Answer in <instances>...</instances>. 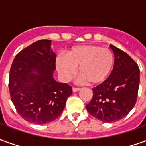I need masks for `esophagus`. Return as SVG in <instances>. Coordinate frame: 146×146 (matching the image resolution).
I'll return each mask as SVG.
<instances>
[{"mask_svg": "<svg viewBox=\"0 0 146 146\" xmlns=\"http://www.w3.org/2000/svg\"><path fill=\"white\" fill-rule=\"evenodd\" d=\"M80 90V89L79 88H76V87H73V91L74 92H79Z\"/></svg>", "mask_w": 146, "mask_h": 146, "instance_id": "34e87169", "label": "esophagus"}]
</instances>
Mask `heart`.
I'll return each mask as SVG.
<instances>
[{
  "instance_id": "1",
  "label": "heart",
  "mask_w": 146,
  "mask_h": 146,
  "mask_svg": "<svg viewBox=\"0 0 146 146\" xmlns=\"http://www.w3.org/2000/svg\"><path fill=\"white\" fill-rule=\"evenodd\" d=\"M114 66V55L109 48L98 45H81L73 48L67 56L56 60V67L61 76L69 80L76 73L81 81L88 84H98L107 79Z\"/></svg>"
}]
</instances>
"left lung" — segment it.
Instances as JSON below:
<instances>
[{
    "instance_id": "left-lung-1",
    "label": "left lung",
    "mask_w": 146,
    "mask_h": 146,
    "mask_svg": "<svg viewBox=\"0 0 146 146\" xmlns=\"http://www.w3.org/2000/svg\"><path fill=\"white\" fill-rule=\"evenodd\" d=\"M114 66L107 80L92 88L93 97L86 106L92 116L102 122L121 119L135 106L138 98L140 70L138 64L124 51L110 44Z\"/></svg>"
}]
</instances>
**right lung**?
Returning a JSON list of instances; mask_svg holds the SVG:
<instances>
[{
    "label": "right lung",
    "mask_w": 146,
    "mask_h": 146,
    "mask_svg": "<svg viewBox=\"0 0 146 146\" xmlns=\"http://www.w3.org/2000/svg\"><path fill=\"white\" fill-rule=\"evenodd\" d=\"M50 40H40L19 51L9 73V92L17 113L28 122L45 124L57 119L72 87L53 77L56 54Z\"/></svg>",
    "instance_id": "right-lung-1"
}]
</instances>
